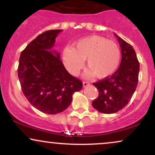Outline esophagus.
Masks as SVG:
<instances>
[{"instance_id":"obj_1","label":"esophagus","mask_w":155,"mask_h":155,"mask_svg":"<svg viewBox=\"0 0 155 155\" xmlns=\"http://www.w3.org/2000/svg\"><path fill=\"white\" fill-rule=\"evenodd\" d=\"M89 84H90V83H89L88 81H83V87H86L88 86Z\"/></svg>"}]
</instances>
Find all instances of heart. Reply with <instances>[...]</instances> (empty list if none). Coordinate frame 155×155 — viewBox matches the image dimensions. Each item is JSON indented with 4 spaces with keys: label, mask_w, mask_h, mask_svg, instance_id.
Listing matches in <instances>:
<instances>
[{
    "label": "heart",
    "mask_w": 155,
    "mask_h": 155,
    "mask_svg": "<svg viewBox=\"0 0 155 155\" xmlns=\"http://www.w3.org/2000/svg\"><path fill=\"white\" fill-rule=\"evenodd\" d=\"M120 49L114 41L99 35H90L76 41L74 47L63 51V61L72 75L77 76L84 65L90 68L87 75L105 79L114 74L120 63Z\"/></svg>",
    "instance_id": "heart-1"
}]
</instances>
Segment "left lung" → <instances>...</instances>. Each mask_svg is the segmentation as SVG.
I'll return each mask as SVG.
<instances>
[{
	"label": "left lung",
	"instance_id": "obj_1",
	"mask_svg": "<svg viewBox=\"0 0 155 155\" xmlns=\"http://www.w3.org/2000/svg\"><path fill=\"white\" fill-rule=\"evenodd\" d=\"M116 35L121 48L119 68L111 76L93 83L99 92L92 106L99 112L113 114L120 111L130 101L138 81L140 65L132 46Z\"/></svg>",
	"mask_w": 155,
	"mask_h": 155
}]
</instances>
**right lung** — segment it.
Wrapping results in <instances>:
<instances>
[{
  "label": "right lung",
  "instance_id": "obj_1",
  "mask_svg": "<svg viewBox=\"0 0 155 155\" xmlns=\"http://www.w3.org/2000/svg\"><path fill=\"white\" fill-rule=\"evenodd\" d=\"M63 30H51L38 35L21 52L18 77L22 92L35 108L49 114L65 111L72 95L82 88V82L71 75L51 50Z\"/></svg>",
  "mask_w": 155,
  "mask_h": 155
}]
</instances>
